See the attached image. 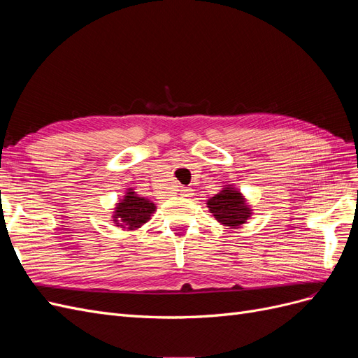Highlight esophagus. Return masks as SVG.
<instances>
[{"label":"esophagus","mask_w":358,"mask_h":358,"mask_svg":"<svg viewBox=\"0 0 358 358\" xmlns=\"http://www.w3.org/2000/svg\"><path fill=\"white\" fill-rule=\"evenodd\" d=\"M180 196H183V197H192L194 192H192L191 188H183V189H180Z\"/></svg>","instance_id":"obj_1"}]
</instances>
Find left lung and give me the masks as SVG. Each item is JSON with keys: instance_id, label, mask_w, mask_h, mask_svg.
<instances>
[{"instance_id": "left-lung-1", "label": "left lung", "mask_w": 358, "mask_h": 358, "mask_svg": "<svg viewBox=\"0 0 358 358\" xmlns=\"http://www.w3.org/2000/svg\"><path fill=\"white\" fill-rule=\"evenodd\" d=\"M208 208L216 220L229 227H239L251 213L245 204L242 194L230 188L222 189L220 194L212 197L208 201Z\"/></svg>"}]
</instances>
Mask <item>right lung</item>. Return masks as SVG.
I'll use <instances>...</instances> for the list:
<instances>
[{
	"mask_svg": "<svg viewBox=\"0 0 358 358\" xmlns=\"http://www.w3.org/2000/svg\"><path fill=\"white\" fill-rule=\"evenodd\" d=\"M155 206L146 199L137 197L133 191L128 192V196L122 200V203H117L116 213H115V222L119 225L128 227V229H133V227H140L145 224L148 220H150V213H154Z\"/></svg>",
	"mask_w": 358,
	"mask_h": 358,
	"instance_id": "1",
	"label": "right lung"
}]
</instances>
